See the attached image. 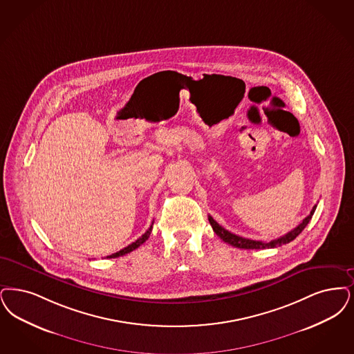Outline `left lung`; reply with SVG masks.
Returning <instances> with one entry per match:
<instances>
[{
    "label": "left lung",
    "mask_w": 354,
    "mask_h": 354,
    "mask_svg": "<svg viewBox=\"0 0 354 354\" xmlns=\"http://www.w3.org/2000/svg\"><path fill=\"white\" fill-rule=\"evenodd\" d=\"M316 207H317V205H315V207L312 208L311 213H310L295 229H292L291 232H288L287 234H284L282 237H279V239H277V240L270 241V242L243 239V237H240V236H237V234L230 233L229 230L224 229L221 225H218V224L213 220L212 216H208V220H209V224L212 225L213 232H214L221 240L224 241V242H227V243L234 246V248H240V249H270V248L282 246L284 243H288V242L295 240L297 236L301 233V230L307 227V224L310 223V220H311L312 216H313V213H315Z\"/></svg>",
    "instance_id": "left-lung-1"
}]
</instances>
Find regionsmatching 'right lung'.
Wrapping results in <instances>:
<instances>
[{"instance_id":"1","label":"right lung","mask_w":354,"mask_h":354,"mask_svg":"<svg viewBox=\"0 0 354 354\" xmlns=\"http://www.w3.org/2000/svg\"><path fill=\"white\" fill-rule=\"evenodd\" d=\"M154 224V223H153ZM153 224L150 225V227L145 232V234H142V237H140L138 240L136 241V242H133V243H130L129 246L127 248H124L122 250H120V252H117V253H114L112 255H108L106 258H117V257H121V255L127 254V253H130V252H133V250H136L137 248H140L142 243L145 242V241L147 240L149 237H150V233H151V230H153Z\"/></svg>"}]
</instances>
